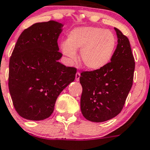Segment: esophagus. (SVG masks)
<instances>
[{"instance_id": "esophagus-1", "label": "esophagus", "mask_w": 150, "mask_h": 150, "mask_svg": "<svg viewBox=\"0 0 150 150\" xmlns=\"http://www.w3.org/2000/svg\"><path fill=\"white\" fill-rule=\"evenodd\" d=\"M80 77H81V73L78 72L76 74H75V80H76L77 81H79Z\"/></svg>"}]
</instances>
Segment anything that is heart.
<instances>
[{
    "instance_id": "1",
    "label": "heart",
    "mask_w": 150,
    "mask_h": 150,
    "mask_svg": "<svg viewBox=\"0 0 150 150\" xmlns=\"http://www.w3.org/2000/svg\"><path fill=\"white\" fill-rule=\"evenodd\" d=\"M116 46V37L110 30L82 27L69 33L67 42L62 44V50L70 62H74L77 58L76 50L80 49L83 66L89 70H97L110 62Z\"/></svg>"
}]
</instances>
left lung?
<instances>
[{"label": "left lung", "instance_id": "obj_1", "mask_svg": "<svg viewBox=\"0 0 150 150\" xmlns=\"http://www.w3.org/2000/svg\"><path fill=\"white\" fill-rule=\"evenodd\" d=\"M117 48L110 62L97 70L81 72L82 114L87 120L102 122L120 114L133 81L134 57L130 42L118 28Z\"/></svg>", "mask_w": 150, "mask_h": 150}]
</instances>
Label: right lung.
<instances>
[{"instance_id":"1","label":"right lung","mask_w":150,"mask_h":150,"mask_svg":"<svg viewBox=\"0 0 150 150\" xmlns=\"http://www.w3.org/2000/svg\"><path fill=\"white\" fill-rule=\"evenodd\" d=\"M63 25L50 20L25 29L9 61L8 88L13 105L23 118H48L60 93L74 81L77 69L59 62L58 39Z\"/></svg>"}]
</instances>
